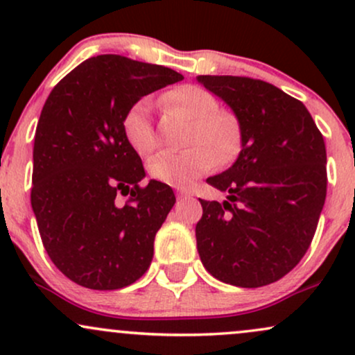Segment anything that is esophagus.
Here are the masks:
<instances>
[{
  "mask_svg": "<svg viewBox=\"0 0 355 355\" xmlns=\"http://www.w3.org/2000/svg\"><path fill=\"white\" fill-rule=\"evenodd\" d=\"M190 191L189 190H185V189H177V197L178 198H187V197H190Z\"/></svg>",
  "mask_w": 355,
  "mask_h": 355,
  "instance_id": "1",
  "label": "esophagus"
}]
</instances>
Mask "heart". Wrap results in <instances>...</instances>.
I'll list each match as a JSON object with an SVG mask.
<instances>
[{"instance_id": "heart-1", "label": "heart", "mask_w": 355, "mask_h": 355, "mask_svg": "<svg viewBox=\"0 0 355 355\" xmlns=\"http://www.w3.org/2000/svg\"><path fill=\"white\" fill-rule=\"evenodd\" d=\"M166 103L187 113L191 125L189 144L183 152H162L152 158L148 170L155 180L177 187H189L218 164V157L229 162L240 148V125L232 113L218 110V100L209 89L197 85H182L165 95ZM125 140L141 157L157 148L152 120V101L140 98L132 105L121 120ZM219 155H217L216 153Z\"/></svg>"}]
</instances>
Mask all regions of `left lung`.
<instances>
[{
	"mask_svg": "<svg viewBox=\"0 0 355 355\" xmlns=\"http://www.w3.org/2000/svg\"><path fill=\"white\" fill-rule=\"evenodd\" d=\"M234 110L242 150L229 170L207 178L223 203L198 198V255L215 279L237 287L277 282L305 255L327 193L324 137L302 101L248 76L200 75Z\"/></svg>",
	"mask_w": 355,
	"mask_h": 355,
	"instance_id": "obj_1",
	"label": "left lung"
}]
</instances>
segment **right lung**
<instances>
[{"label":"right lung","instance_id":"right-lung-1","mask_svg":"<svg viewBox=\"0 0 355 355\" xmlns=\"http://www.w3.org/2000/svg\"><path fill=\"white\" fill-rule=\"evenodd\" d=\"M180 80L160 64L100 55L68 73L44 101L31 207L51 262L81 287L123 288L152 263L175 193L157 180L140 185L144 164L121 120L141 96Z\"/></svg>","mask_w":355,"mask_h":355}]
</instances>
